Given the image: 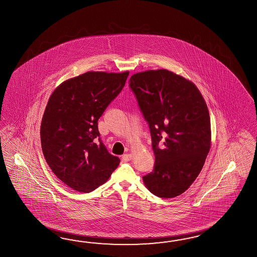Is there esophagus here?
Listing matches in <instances>:
<instances>
[{
  "label": "esophagus",
  "mask_w": 257,
  "mask_h": 257,
  "mask_svg": "<svg viewBox=\"0 0 257 257\" xmlns=\"http://www.w3.org/2000/svg\"><path fill=\"white\" fill-rule=\"evenodd\" d=\"M132 158H133L132 154H130V153H126V154H124V155L122 156V161H123V162H130L132 160Z\"/></svg>",
  "instance_id": "esophagus-1"
}]
</instances>
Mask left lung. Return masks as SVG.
<instances>
[{
    "mask_svg": "<svg viewBox=\"0 0 257 257\" xmlns=\"http://www.w3.org/2000/svg\"><path fill=\"white\" fill-rule=\"evenodd\" d=\"M129 82L150 125L155 154L145 186L160 198H175L198 177L211 149L206 102L193 82L167 69L138 72Z\"/></svg>",
    "mask_w": 257,
    "mask_h": 257,
    "instance_id": "1",
    "label": "left lung"
}]
</instances>
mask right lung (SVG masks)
I'll use <instances>...</instances> for the list:
<instances>
[{
	"label": "right lung",
	"instance_id": "obj_1",
	"mask_svg": "<svg viewBox=\"0 0 257 257\" xmlns=\"http://www.w3.org/2000/svg\"><path fill=\"white\" fill-rule=\"evenodd\" d=\"M128 75L88 71L63 82L51 94L41 123L42 150L57 178L76 191H93L119 166L118 157L102 142L96 144L97 120Z\"/></svg>",
	"mask_w": 257,
	"mask_h": 257
}]
</instances>
